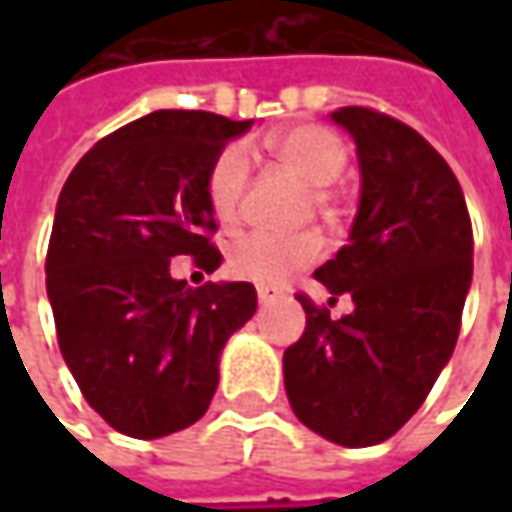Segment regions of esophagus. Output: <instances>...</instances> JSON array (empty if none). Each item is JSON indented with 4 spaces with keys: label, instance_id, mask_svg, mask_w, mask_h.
Listing matches in <instances>:
<instances>
[{
    "label": "esophagus",
    "instance_id": "obj_1",
    "mask_svg": "<svg viewBox=\"0 0 512 512\" xmlns=\"http://www.w3.org/2000/svg\"><path fill=\"white\" fill-rule=\"evenodd\" d=\"M279 296H282V293H279L276 287H259V302H262V305H270V302H276Z\"/></svg>",
    "mask_w": 512,
    "mask_h": 512
}]
</instances>
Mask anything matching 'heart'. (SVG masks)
Wrapping results in <instances>:
<instances>
[{
  "mask_svg": "<svg viewBox=\"0 0 512 512\" xmlns=\"http://www.w3.org/2000/svg\"><path fill=\"white\" fill-rule=\"evenodd\" d=\"M270 150L276 153L282 168L310 185V205H316L319 213H330L336 205L333 182L347 168V148L342 139L322 125H299L273 139ZM250 173H253V162L242 145H230L216 156L207 176V196L222 225L239 222L250 187ZM319 253H322V239L310 230L293 236L253 233L230 247L227 270L242 282L279 287L296 270L313 265Z\"/></svg>",
  "mask_w": 512,
  "mask_h": 512,
  "instance_id": "obj_1",
  "label": "heart"
}]
</instances>
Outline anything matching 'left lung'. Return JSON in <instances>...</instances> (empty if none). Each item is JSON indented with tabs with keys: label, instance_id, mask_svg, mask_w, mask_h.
Masks as SVG:
<instances>
[{
	"label": "left lung",
	"instance_id": "left-lung-1",
	"mask_svg": "<svg viewBox=\"0 0 512 512\" xmlns=\"http://www.w3.org/2000/svg\"><path fill=\"white\" fill-rule=\"evenodd\" d=\"M350 130L362 202L350 242L313 276L347 293L330 310L296 293L302 339L285 350V390L313 433L344 447L390 439L427 399L453 356L473 279V225L456 173L422 133L373 108H339Z\"/></svg>",
	"mask_w": 512,
	"mask_h": 512
}]
</instances>
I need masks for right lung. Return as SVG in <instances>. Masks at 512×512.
<instances>
[{
  "mask_svg": "<svg viewBox=\"0 0 512 512\" xmlns=\"http://www.w3.org/2000/svg\"><path fill=\"white\" fill-rule=\"evenodd\" d=\"M250 128L207 110H156L113 130L70 170L50 230L56 339L85 402L133 439L199 422L219 353L256 313L250 282L190 287L173 256L222 265L207 176Z\"/></svg>",
  "mask_w": 512,
  "mask_h": 512,
  "instance_id": "add662e5",
  "label": "right lung"
}]
</instances>
